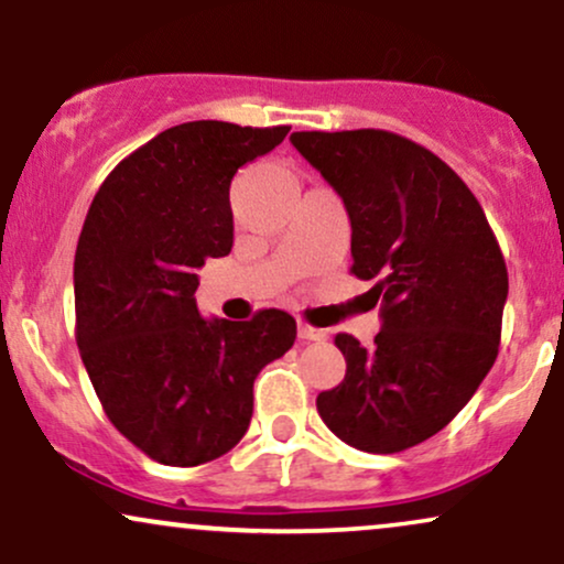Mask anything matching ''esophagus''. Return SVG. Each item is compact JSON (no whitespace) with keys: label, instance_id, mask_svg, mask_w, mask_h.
<instances>
[{"label":"esophagus","instance_id":"34e87169","mask_svg":"<svg viewBox=\"0 0 564 564\" xmlns=\"http://www.w3.org/2000/svg\"><path fill=\"white\" fill-rule=\"evenodd\" d=\"M296 336H300L302 341H321V339H326V332H323V328H315V326H310V323L300 321V323H296Z\"/></svg>","mask_w":564,"mask_h":564}]
</instances>
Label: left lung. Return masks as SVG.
Listing matches in <instances>:
<instances>
[{
    "mask_svg": "<svg viewBox=\"0 0 564 564\" xmlns=\"http://www.w3.org/2000/svg\"><path fill=\"white\" fill-rule=\"evenodd\" d=\"M291 145L345 200L349 273L377 281L381 332L336 334L341 384L318 394L336 437L398 453L437 435L488 377L501 341L507 262L480 200L435 153L384 129L294 132Z\"/></svg>",
    "mask_w": 564,
    "mask_h": 564,
    "instance_id": "1",
    "label": "left lung"
}]
</instances>
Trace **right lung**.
Instances as JSON below:
<instances>
[{"mask_svg": "<svg viewBox=\"0 0 564 564\" xmlns=\"http://www.w3.org/2000/svg\"><path fill=\"white\" fill-rule=\"evenodd\" d=\"M291 127L187 121L138 148L100 185L76 246V345L102 411L166 467L236 448L254 379L296 339L283 310L204 318L198 268L232 249V174Z\"/></svg>", "mask_w": 564, "mask_h": 564, "instance_id": "1", "label": "right lung"}]
</instances>
